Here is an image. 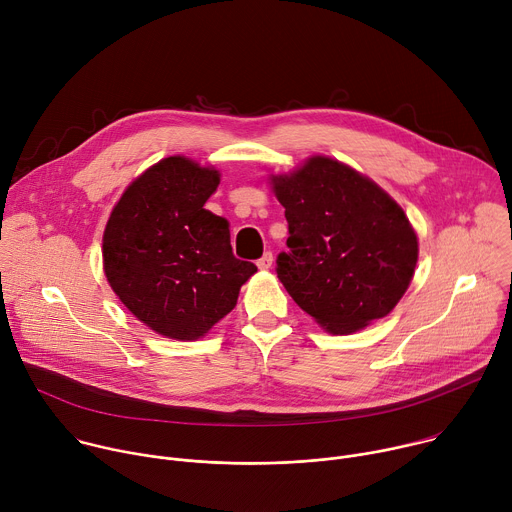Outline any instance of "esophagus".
Listing matches in <instances>:
<instances>
[{"label":"esophagus","instance_id":"obj_1","mask_svg":"<svg viewBox=\"0 0 512 512\" xmlns=\"http://www.w3.org/2000/svg\"><path fill=\"white\" fill-rule=\"evenodd\" d=\"M271 263H273V253L267 251V253H263V257L257 261V267H259V269H269Z\"/></svg>","mask_w":512,"mask_h":512}]
</instances>
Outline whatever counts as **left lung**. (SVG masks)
<instances>
[{"instance_id": "obj_1", "label": "left lung", "mask_w": 512, "mask_h": 512, "mask_svg": "<svg viewBox=\"0 0 512 512\" xmlns=\"http://www.w3.org/2000/svg\"><path fill=\"white\" fill-rule=\"evenodd\" d=\"M285 208L287 251L277 277L294 302L332 334L385 318L407 291L417 235L403 208L371 178L314 156L271 176Z\"/></svg>"}]
</instances>
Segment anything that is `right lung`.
<instances>
[{
  "instance_id": "right-lung-1",
  "label": "right lung",
  "mask_w": 512,
  "mask_h": 512,
  "mask_svg": "<svg viewBox=\"0 0 512 512\" xmlns=\"http://www.w3.org/2000/svg\"><path fill=\"white\" fill-rule=\"evenodd\" d=\"M214 168L170 156L133 180L103 235V267L125 308L154 332L196 340L225 318L257 271L233 255L229 223L204 208Z\"/></svg>"
}]
</instances>
